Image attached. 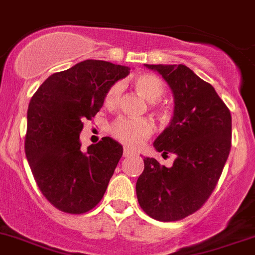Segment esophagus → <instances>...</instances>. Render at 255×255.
<instances>
[{"mask_svg": "<svg viewBox=\"0 0 255 255\" xmlns=\"http://www.w3.org/2000/svg\"><path fill=\"white\" fill-rule=\"evenodd\" d=\"M134 155H136L134 151L130 150V148L128 147H125V151H123V156H125V157H129V156H134Z\"/></svg>", "mask_w": 255, "mask_h": 255, "instance_id": "obj_1", "label": "esophagus"}]
</instances>
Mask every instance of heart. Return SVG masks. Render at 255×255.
Segmentation results:
<instances>
[{
    "label": "heart",
    "mask_w": 255,
    "mask_h": 255,
    "mask_svg": "<svg viewBox=\"0 0 255 255\" xmlns=\"http://www.w3.org/2000/svg\"><path fill=\"white\" fill-rule=\"evenodd\" d=\"M134 88L137 93L147 102H156L162 96L165 85L157 76L152 73H139L134 77ZM122 94V85L114 84L107 91L104 103L107 107L113 108L118 104ZM152 123L147 119H118L112 126V134L126 144L137 147L152 133Z\"/></svg>",
    "instance_id": "obj_1"
}]
</instances>
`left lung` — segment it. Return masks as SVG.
Here are the masks:
<instances>
[{
  "label": "left lung",
  "mask_w": 255,
  "mask_h": 255,
  "mask_svg": "<svg viewBox=\"0 0 255 255\" xmlns=\"http://www.w3.org/2000/svg\"><path fill=\"white\" fill-rule=\"evenodd\" d=\"M167 82L174 112L153 142L173 166L144 157L136 183L142 210L159 221H178L203 206L216 187L231 148V114L212 85L184 65H144Z\"/></svg>",
  "instance_id": "1"
}]
</instances>
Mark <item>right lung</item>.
<instances>
[{
  "label": "right lung",
  "mask_w": 255,
  "mask_h": 255,
  "mask_svg": "<svg viewBox=\"0 0 255 255\" xmlns=\"http://www.w3.org/2000/svg\"><path fill=\"white\" fill-rule=\"evenodd\" d=\"M130 68L86 59L50 75L27 108L25 153L39 189L56 208L84 213L104 196L122 157V144L103 137L81 151L85 119L103 107L107 91Z\"/></svg>",
  "instance_id": "add662e5"
}]
</instances>
